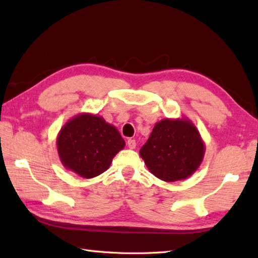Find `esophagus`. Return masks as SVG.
I'll use <instances>...</instances> for the list:
<instances>
[{
  "instance_id": "1",
  "label": "esophagus",
  "mask_w": 258,
  "mask_h": 258,
  "mask_svg": "<svg viewBox=\"0 0 258 258\" xmlns=\"http://www.w3.org/2000/svg\"><path fill=\"white\" fill-rule=\"evenodd\" d=\"M127 146H128V149H131V150H134V149H135V146H136V142H135V140H128V141H127Z\"/></svg>"
}]
</instances>
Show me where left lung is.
Listing matches in <instances>:
<instances>
[{
    "label": "left lung",
    "instance_id": "left-lung-1",
    "mask_svg": "<svg viewBox=\"0 0 258 258\" xmlns=\"http://www.w3.org/2000/svg\"><path fill=\"white\" fill-rule=\"evenodd\" d=\"M140 155L154 176L167 183L176 182L199 169L205 144L190 119L164 118L154 125Z\"/></svg>",
    "mask_w": 258,
    "mask_h": 258
}]
</instances>
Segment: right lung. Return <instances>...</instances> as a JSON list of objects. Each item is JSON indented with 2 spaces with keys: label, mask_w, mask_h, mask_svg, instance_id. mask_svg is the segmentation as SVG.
Returning a JSON list of instances; mask_svg holds the SVG:
<instances>
[{
  "label": "right lung",
  "mask_w": 258,
  "mask_h": 258,
  "mask_svg": "<svg viewBox=\"0 0 258 258\" xmlns=\"http://www.w3.org/2000/svg\"><path fill=\"white\" fill-rule=\"evenodd\" d=\"M125 141L114 125L100 115L81 113L59 130L56 147L63 166L83 178L107 171Z\"/></svg>",
  "instance_id": "1"
}]
</instances>
